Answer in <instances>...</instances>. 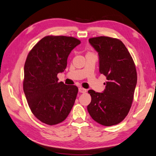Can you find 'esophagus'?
<instances>
[{
	"label": "esophagus",
	"mask_w": 156,
	"mask_h": 156,
	"mask_svg": "<svg viewBox=\"0 0 156 156\" xmlns=\"http://www.w3.org/2000/svg\"><path fill=\"white\" fill-rule=\"evenodd\" d=\"M78 91H79V92H80V93H86L87 90L84 88H82V87H80V88H78Z\"/></svg>",
	"instance_id": "1"
}]
</instances>
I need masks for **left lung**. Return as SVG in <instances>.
I'll return each mask as SVG.
<instances>
[{"label":"left lung","mask_w":156,"mask_h":156,"mask_svg":"<svg viewBox=\"0 0 156 156\" xmlns=\"http://www.w3.org/2000/svg\"><path fill=\"white\" fill-rule=\"evenodd\" d=\"M98 52L99 70L107 82L102 93L90 90L91 102L87 106L94 120L105 126L120 123L132 106L137 84V72L132 57L119 39L98 37L89 39Z\"/></svg>","instance_id":"left-lung-1"}]
</instances>
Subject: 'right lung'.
I'll return each mask as SVG.
<instances>
[{
    "label": "right lung",
    "mask_w": 156,
    "mask_h": 156,
    "mask_svg": "<svg viewBox=\"0 0 156 156\" xmlns=\"http://www.w3.org/2000/svg\"><path fill=\"white\" fill-rule=\"evenodd\" d=\"M80 41L72 37L46 36L29 52L24 68L23 90L29 108L42 123L56 125L67 118L78 92L77 86L58 82L70 53Z\"/></svg>",
    "instance_id": "right-lung-1"
}]
</instances>
